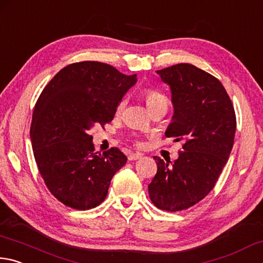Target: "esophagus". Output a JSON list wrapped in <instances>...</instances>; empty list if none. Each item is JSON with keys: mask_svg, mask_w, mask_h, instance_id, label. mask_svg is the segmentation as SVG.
I'll list each match as a JSON object with an SVG mask.
<instances>
[{"mask_svg": "<svg viewBox=\"0 0 263 263\" xmlns=\"http://www.w3.org/2000/svg\"><path fill=\"white\" fill-rule=\"evenodd\" d=\"M142 157H143V155H142V154H139V153H137V154H129V155H128V159L130 160V162H132V160L141 159Z\"/></svg>", "mask_w": 263, "mask_h": 263, "instance_id": "1", "label": "esophagus"}]
</instances>
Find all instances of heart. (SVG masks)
<instances>
[{
	"mask_svg": "<svg viewBox=\"0 0 263 263\" xmlns=\"http://www.w3.org/2000/svg\"><path fill=\"white\" fill-rule=\"evenodd\" d=\"M144 98H145V103L146 106H148L149 109L157 107V106H167L168 105V100L166 98V96H164L162 92L156 91L153 89H149L144 92ZM127 104V99H122L120 101L117 110L120 113L122 112L124 106Z\"/></svg>",
	"mask_w": 263,
	"mask_h": 263,
	"instance_id": "obj_1",
	"label": "heart"
}]
</instances>
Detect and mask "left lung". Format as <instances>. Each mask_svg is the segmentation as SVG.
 <instances>
[{
  "mask_svg": "<svg viewBox=\"0 0 263 263\" xmlns=\"http://www.w3.org/2000/svg\"><path fill=\"white\" fill-rule=\"evenodd\" d=\"M170 86L173 115L165 132L185 141L174 162L157 160V173L148 186L159 209L180 211L196 204L213 190L231 153L236 113L217 78L190 63L156 71Z\"/></svg>",
  "mask_w": 263,
  "mask_h": 263,
  "instance_id": "1",
  "label": "left lung"
}]
</instances>
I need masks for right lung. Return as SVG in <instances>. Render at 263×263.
Instances as JSON below:
<instances>
[{"instance_id":"obj_1","label":"right lung","mask_w":263,"mask_h":263,"mask_svg":"<svg viewBox=\"0 0 263 263\" xmlns=\"http://www.w3.org/2000/svg\"><path fill=\"white\" fill-rule=\"evenodd\" d=\"M136 82V73L84 61L61 69L41 92L32 115L31 143L46 186L63 204L86 210L105 200L127 157L115 148L95 153L90 130L112 121Z\"/></svg>"}]
</instances>
